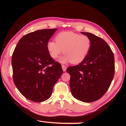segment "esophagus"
Segmentation results:
<instances>
[{
    "label": "esophagus",
    "mask_w": 126,
    "mask_h": 126,
    "mask_svg": "<svg viewBox=\"0 0 126 126\" xmlns=\"http://www.w3.org/2000/svg\"><path fill=\"white\" fill-rule=\"evenodd\" d=\"M62 69H63V72H65L66 71V69H67V67H66L65 65H62Z\"/></svg>",
    "instance_id": "1"
}]
</instances>
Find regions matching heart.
I'll return each mask as SVG.
<instances>
[{
  "mask_svg": "<svg viewBox=\"0 0 126 126\" xmlns=\"http://www.w3.org/2000/svg\"><path fill=\"white\" fill-rule=\"evenodd\" d=\"M55 41H49L47 45V49L53 59L58 58L64 51L65 55L59 59L62 63H81L86 58L92 48L90 38L73 32L60 33L55 37Z\"/></svg>",
  "mask_w": 126,
  "mask_h": 126,
  "instance_id": "b5f03b06",
  "label": "heart"
}]
</instances>
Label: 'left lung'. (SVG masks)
I'll use <instances>...</instances> for the list:
<instances>
[{
	"label": "left lung",
	"mask_w": 126,
	"mask_h": 126,
	"mask_svg": "<svg viewBox=\"0 0 126 126\" xmlns=\"http://www.w3.org/2000/svg\"><path fill=\"white\" fill-rule=\"evenodd\" d=\"M92 40L86 58L78 65L68 67L69 85L73 96L83 102H94L109 88L114 74V57L111 49L102 38L90 33L81 32Z\"/></svg>",
	"instance_id": "obj_1"
}]
</instances>
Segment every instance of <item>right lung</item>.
<instances>
[{"mask_svg": "<svg viewBox=\"0 0 126 126\" xmlns=\"http://www.w3.org/2000/svg\"><path fill=\"white\" fill-rule=\"evenodd\" d=\"M57 29L38 30L21 38L12 55L13 80L28 99L43 102L63 73L61 64L49 54L47 43Z\"/></svg>", "mask_w": 126, "mask_h": 126, "instance_id": "obj_1", "label": "right lung"}]
</instances>
